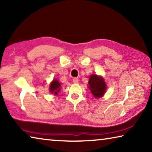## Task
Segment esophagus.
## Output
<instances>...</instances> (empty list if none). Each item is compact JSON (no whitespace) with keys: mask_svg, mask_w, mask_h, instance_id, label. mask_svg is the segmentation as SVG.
Wrapping results in <instances>:
<instances>
[{"mask_svg":"<svg viewBox=\"0 0 152 152\" xmlns=\"http://www.w3.org/2000/svg\"><path fill=\"white\" fill-rule=\"evenodd\" d=\"M73 82H74V83L78 84V79L77 78H73Z\"/></svg>","mask_w":152,"mask_h":152,"instance_id":"1","label":"esophagus"}]
</instances>
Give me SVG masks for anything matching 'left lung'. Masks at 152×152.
<instances>
[{"instance_id":"8db88e82","label":"left lung","mask_w":152,"mask_h":152,"mask_svg":"<svg viewBox=\"0 0 152 152\" xmlns=\"http://www.w3.org/2000/svg\"><path fill=\"white\" fill-rule=\"evenodd\" d=\"M88 84L89 88L95 98L98 99L103 96L106 91L107 86L102 77L93 74L90 77Z\"/></svg>"}]
</instances>
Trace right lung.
Returning <instances> with one entry per match:
<instances>
[{
	"instance_id": "add662e5",
	"label": "right lung",
	"mask_w": 152,
	"mask_h": 152,
	"mask_svg": "<svg viewBox=\"0 0 152 152\" xmlns=\"http://www.w3.org/2000/svg\"><path fill=\"white\" fill-rule=\"evenodd\" d=\"M60 82H58V80H54L50 86V90L51 93H53L54 94H58V92L60 91Z\"/></svg>"
}]
</instances>
